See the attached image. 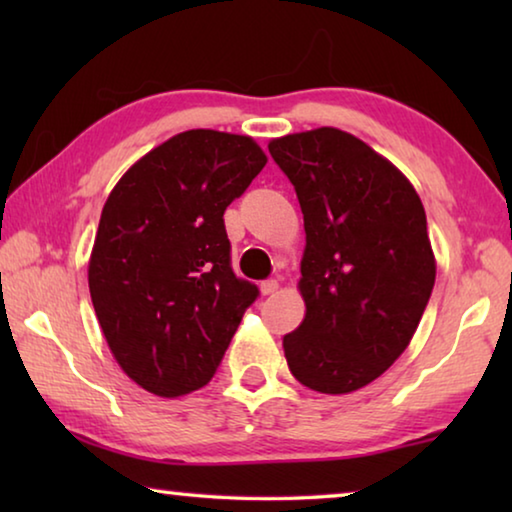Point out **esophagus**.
Returning a JSON list of instances; mask_svg holds the SVG:
<instances>
[{
	"label": "esophagus",
	"instance_id": "esophagus-1",
	"mask_svg": "<svg viewBox=\"0 0 512 512\" xmlns=\"http://www.w3.org/2000/svg\"><path fill=\"white\" fill-rule=\"evenodd\" d=\"M277 289H280L277 280H264L262 284H259V291H262V296H271V293H275Z\"/></svg>",
	"mask_w": 512,
	"mask_h": 512
}]
</instances>
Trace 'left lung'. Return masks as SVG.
Masks as SVG:
<instances>
[{
	"label": "left lung",
	"mask_w": 512,
	"mask_h": 512,
	"mask_svg": "<svg viewBox=\"0 0 512 512\" xmlns=\"http://www.w3.org/2000/svg\"><path fill=\"white\" fill-rule=\"evenodd\" d=\"M273 160L305 219L300 296L305 318L282 339L291 375L345 395L409 348L436 282L427 216L409 178L339 128L275 137Z\"/></svg>",
	"instance_id": "left-lung-1"
}]
</instances>
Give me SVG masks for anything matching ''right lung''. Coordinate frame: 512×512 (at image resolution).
<instances>
[{
	"label": "right lung",
	"instance_id": "obj_1",
	"mask_svg": "<svg viewBox=\"0 0 512 512\" xmlns=\"http://www.w3.org/2000/svg\"><path fill=\"white\" fill-rule=\"evenodd\" d=\"M268 162L253 137L194 128L142 155L103 205L88 262L119 368L180 397L219 368L257 287L232 273L223 212Z\"/></svg>",
	"mask_w": 512,
	"mask_h": 512
}]
</instances>
